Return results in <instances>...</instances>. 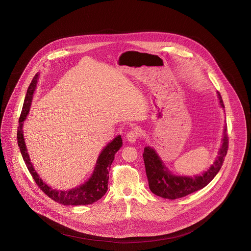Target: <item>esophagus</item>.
I'll list each match as a JSON object with an SVG mask.
<instances>
[{
  "mask_svg": "<svg viewBox=\"0 0 251 251\" xmlns=\"http://www.w3.org/2000/svg\"><path fill=\"white\" fill-rule=\"evenodd\" d=\"M126 138H127L128 142L135 143L138 140V138H139V132L137 130H133V131H131V132H129L127 134Z\"/></svg>",
  "mask_w": 251,
  "mask_h": 251,
  "instance_id": "1",
  "label": "esophagus"
}]
</instances>
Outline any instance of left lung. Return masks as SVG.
<instances>
[{
	"label": "left lung",
	"instance_id": "left-lung-1",
	"mask_svg": "<svg viewBox=\"0 0 251 251\" xmlns=\"http://www.w3.org/2000/svg\"><path fill=\"white\" fill-rule=\"evenodd\" d=\"M220 105L224 108V103L219 92H217ZM228 135H227V124L224 126V136L222 140V146L218 152V157L212 166L204 174L199 176L188 177V176H177L172 175L168 169L164 166L163 162L157 155V153L150 147L144 151V161L146 166V172L149 179V185L151 192L155 195L175 200L177 198L185 197L193 192H196L206 186L213 177L217 175L221 169L224 158L228 151Z\"/></svg>",
	"mask_w": 251,
	"mask_h": 251
}]
</instances>
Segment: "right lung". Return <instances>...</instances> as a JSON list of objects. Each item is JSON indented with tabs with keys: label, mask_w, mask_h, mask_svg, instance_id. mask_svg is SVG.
<instances>
[{
	"label": "right lung",
	"mask_w": 251,
	"mask_h": 251,
	"mask_svg": "<svg viewBox=\"0 0 251 251\" xmlns=\"http://www.w3.org/2000/svg\"><path fill=\"white\" fill-rule=\"evenodd\" d=\"M39 75L37 74L28 90L24 100L23 108L19 117V126L17 129V143L18 147L21 151L23 160L25 161V164L32 175L35 182L37 185L41 188V190L47 194L50 199H52L59 203H62L64 205H84V204H90L93 203L96 201L100 200V198L105 194L107 191V183H108V172L110 170L111 163L113 162L114 155L122 146V139L121 136L116 137L112 142H110L103 150L100 152V156L97 160V165L95 167L94 173L92 176L86 181L84 184L80 185L79 187L71 189L69 191H57L55 189H52L48 184H46L35 169L33 168L32 163L30 162L29 155L27 153V150L25 147V141L23 137V121L25 120L26 116L28 115L33 94L37 85Z\"/></svg>",
	"instance_id": "add662e5"
}]
</instances>
